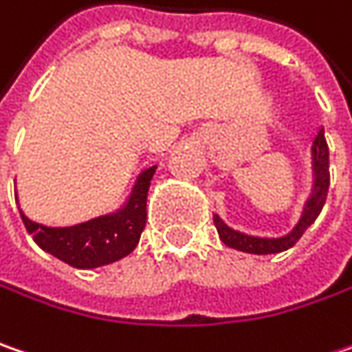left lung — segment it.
I'll return each mask as SVG.
<instances>
[{"label": "left lung", "mask_w": 352, "mask_h": 352, "mask_svg": "<svg viewBox=\"0 0 352 352\" xmlns=\"http://www.w3.org/2000/svg\"><path fill=\"white\" fill-rule=\"evenodd\" d=\"M311 160H313V190H311V196L305 202L303 208V214L299 221L295 223V228L291 230L289 234L281 237H257V236H248V234H241L234 228H230L228 223H223L220 216L216 214L214 216V226L218 230V236L220 239L228 245V248H234L237 252H245V254H255V255H267V254H279V252H285L293 248L299 237L305 234L309 226L317 220V216L321 214L323 206L327 200V192H329V146H327L325 140V131L317 132V136L313 138V144H311Z\"/></svg>", "instance_id": "1"}]
</instances>
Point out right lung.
<instances>
[{
    "instance_id": "obj_1",
    "label": "right lung",
    "mask_w": 352,
    "mask_h": 352,
    "mask_svg": "<svg viewBox=\"0 0 352 352\" xmlns=\"http://www.w3.org/2000/svg\"><path fill=\"white\" fill-rule=\"evenodd\" d=\"M156 166L146 168L132 188L126 204L113 214H104L69 228H49L29 220L19 210L27 232L35 243L77 270H93L122 259L138 245L146 226V196ZM17 200V198H15Z\"/></svg>"
}]
</instances>
